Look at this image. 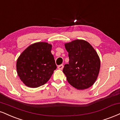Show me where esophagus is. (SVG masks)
I'll return each instance as SVG.
<instances>
[{
    "instance_id": "esophagus-1",
    "label": "esophagus",
    "mask_w": 120,
    "mask_h": 120,
    "mask_svg": "<svg viewBox=\"0 0 120 120\" xmlns=\"http://www.w3.org/2000/svg\"><path fill=\"white\" fill-rule=\"evenodd\" d=\"M63 68H64V65H63V64H61V65H59L58 67H57V68H58L59 70H62V69H63Z\"/></svg>"
}]
</instances>
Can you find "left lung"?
<instances>
[{
	"mask_svg": "<svg viewBox=\"0 0 120 120\" xmlns=\"http://www.w3.org/2000/svg\"><path fill=\"white\" fill-rule=\"evenodd\" d=\"M68 52L69 64L63 73L68 83L77 89H87L96 82L100 69V59L89 43L76 40L65 44Z\"/></svg>",
	"mask_w": 120,
	"mask_h": 120,
	"instance_id": "1",
	"label": "left lung"
}]
</instances>
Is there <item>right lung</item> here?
Returning a JSON list of instances; mask_svg holds the SVG:
<instances>
[{
	"mask_svg": "<svg viewBox=\"0 0 120 120\" xmlns=\"http://www.w3.org/2000/svg\"><path fill=\"white\" fill-rule=\"evenodd\" d=\"M51 49V45L47 42L34 43L19 56L17 74L26 86L37 88L49 81L57 68Z\"/></svg>",
	"mask_w": 120,
	"mask_h": 120,
	"instance_id": "right-lung-1",
	"label": "right lung"
}]
</instances>
